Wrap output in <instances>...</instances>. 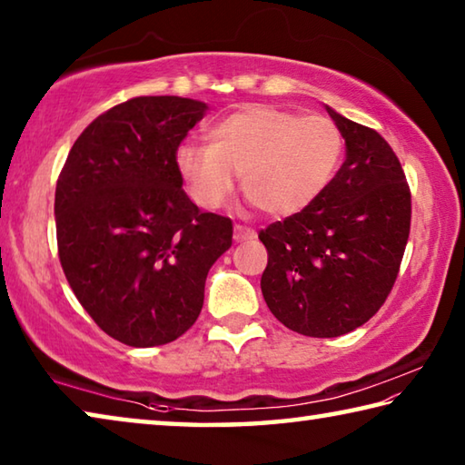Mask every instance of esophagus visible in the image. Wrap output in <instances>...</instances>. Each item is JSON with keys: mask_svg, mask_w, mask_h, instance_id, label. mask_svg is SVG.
Listing matches in <instances>:
<instances>
[{"mask_svg": "<svg viewBox=\"0 0 465 465\" xmlns=\"http://www.w3.org/2000/svg\"><path fill=\"white\" fill-rule=\"evenodd\" d=\"M256 238V232L252 230V227L246 225H235L233 227V240L235 242H246V240H254Z\"/></svg>", "mask_w": 465, "mask_h": 465, "instance_id": "34e87169", "label": "esophagus"}]
</instances>
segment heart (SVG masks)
Returning <instances> with one entry per match:
<instances>
[{
  "instance_id": "b5f03b06",
  "label": "heart",
  "mask_w": 465,
  "mask_h": 465,
  "mask_svg": "<svg viewBox=\"0 0 465 465\" xmlns=\"http://www.w3.org/2000/svg\"><path fill=\"white\" fill-rule=\"evenodd\" d=\"M342 145V133L328 116L248 106L213 124L209 145H180L176 168L203 209L222 207L240 174L243 194L258 209L293 215L324 191Z\"/></svg>"
}]
</instances>
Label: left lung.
<instances>
[{"label": "left lung", "mask_w": 465, "mask_h": 465, "mask_svg": "<svg viewBox=\"0 0 465 465\" xmlns=\"http://www.w3.org/2000/svg\"><path fill=\"white\" fill-rule=\"evenodd\" d=\"M326 110L344 137V163L308 207L258 233L269 252L266 305L281 324L313 338L342 336L375 316L396 282L412 217L388 141Z\"/></svg>", "instance_id": "8db88e82"}]
</instances>
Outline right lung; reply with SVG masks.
<instances>
[{
  "instance_id": "right-lung-1",
  "label": "right lung",
  "mask_w": 465,
  "mask_h": 465,
  "mask_svg": "<svg viewBox=\"0 0 465 465\" xmlns=\"http://www.w3.org/2000/svg\"><path fill=\"white\" fill-rule=\"evenodd\" d=\"M207 104L139 96L92 121L54 191L59 261L100 330L147 349L199 318L204 281L232 246V219L203 213L183 191L176 149Z\"/></svg>"
}]
</instances>
